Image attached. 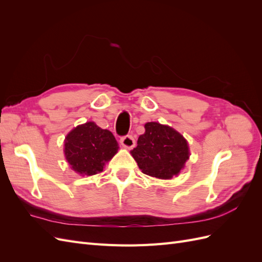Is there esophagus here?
<instances>
[{
	"instance_id": "1",
	"label": "esophagus",
	"mask_w": 262,
	"mask_h": 262,
	"mask_svg": "<svg viewBox=\"0 0 262 262\" xmlns=\"http://www.w3.org/2000/svg\"><path fill=\"white\" fill-rule=\"evenodd\" d=\"M120 143L126 148H132L136 145V140L132 136H124L120 139Z\"/></svg>"
}]
</instances>
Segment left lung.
I'll return each instance as SVG.
<instances>
[{
	"instance_id": "1",
	"label": "left lung",
	"mask_w": 262,
	"mask_h": 262,
	"mask_svg": "<svg viewBox=\"0 0 262 262\" xmlns=\"http://www.w3.org/2000/svg\"><path fill=\"white\" fill-rule=\"evenodd\" d=\"M144 128L137 147L131 150L139 168L145 175L161 179L178 175L189 158L187 141L168 125L147 122Z\"/></svg>"
}]
</instances>
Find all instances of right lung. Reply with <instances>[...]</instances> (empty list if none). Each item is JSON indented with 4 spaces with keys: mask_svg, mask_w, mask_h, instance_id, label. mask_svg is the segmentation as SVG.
Segmentation results:
<instances>
[{
    "mask_svg": "<svg viewBox=\"0 0 262 262\" xmlns=\"http://www.w3.org/2000/svg\"><path fill=\"white\" fill-rule=\"evenodd\" d=\"M118 150L113 133L86 122L71 131L66 139L64 153L72 169L81 175H95L102 171L105 162L112 160Z\"/></svg>",
    "mask_w": 262,
    "mask_h": 262,
    "instance_id": "obj_1",
    "label": "right lung"
}]
</instances>
